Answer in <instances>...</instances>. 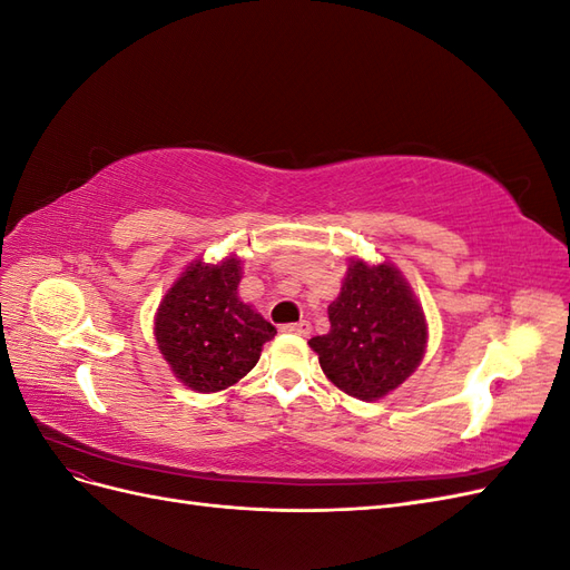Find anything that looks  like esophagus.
Here are the masks:
<instances>
[{
    "label": "esophagus",
    "mask_w": 570,
    "mask_h": 570,
    "mask_svg": "<svg viewBox=\"0 0 570 570\" xmlns=\"http://www.w3.org/2000/svg\"><path fill=\"white\" fill-rule=\"evenodd\" d=\"M283 331H285V333H295V335H302V337H306L308 333H312V323H308V321H299V323H287V325H283Z\"/></svg>",
    "instance_id": "34e87169"
}]
</instances>
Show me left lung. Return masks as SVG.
<instances>
[{"label": "left lung", "mask_w": 570, "mask_h": 570, "mask_svg": "<svg viewBox=\"0 0 570 570\" xmlns=\"http://www.w3.org/2000/svg\"><path fill=\"white\" fill-rule=\"evenodd\" d=\"M327 318L331 331L308 340V347L327 381L354 400H383L421 366L428 347L423 306L387 258H350Z\"/></svg>", "instance_id": "8db88e82"}]
</instances>
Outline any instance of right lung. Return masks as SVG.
I'll use <instances>...</instances> for the list:
<instances>
[{
  "mask_svg": "<svg viewBox=\"0 0 570 570\" xmlns=\"http://www.w3.org/2000/svg\"><path fill=\"white\" fill-rule=\"evenodd\" d=\"M243 258L185 266L154 314V337L170 373L193 392L228 390L245 377L275 327L237 295Z\"/></svg>",
  "mask_w": 570,
  "mask_h": 570,
  "instance_id": "1",
  "label": "right lung"
}]
</instances>
